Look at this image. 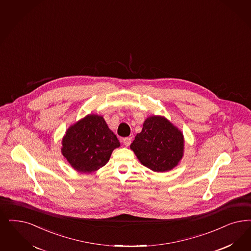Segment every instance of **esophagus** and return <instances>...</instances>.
<instances>
[{
    "mask_svg": "<svg viewBox=\"0 0 251 251\" xmlns=\"http://www.w3.org/2000/svg\"><path fill=\"white\" fill-rule=\"evenodd\" d=\"M122 143L124 144L125 147H129L131 143V137H125L122 140Z\"/></svg>",
    "mask_w": 251,
    "mask_h": 251,
    "instance_id": "esophagus-1",
    "label": "esophagus"
}]
</instances>
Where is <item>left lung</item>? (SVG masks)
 <instances>
[{"instance_id": "1", "label": "left lung", "mask_w": 251, "mask_h": 251, "mask_svg": "<svg viewBox=\"0 0 251 251\" xmlns=\"http://www.w3.org/2000/svg\"><path fill=\"white\" fill-rule=\"evenodd\" d=\"M139 161L156 173L169 172L183 156L182 131L162 116H150L130 145Z\"/></svg>"}]
</instances>
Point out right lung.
Segmentation results:
<instances>
[{"label":"right lung","mask_w":251,"mask_h":251,"mask_svg":"<svg viewBox=\"0 0 251 251\" xmlns=\"http://www.w3.org/2000/svg\"><path fill=\"white\" fill-rule=\"evenodd\" d=\"M120 141L103 116L89 114L71 125L62 139V155L78 173H91L106 164Z\"/></svg>","instance_id":"right-lung-1"}]
</instances>
